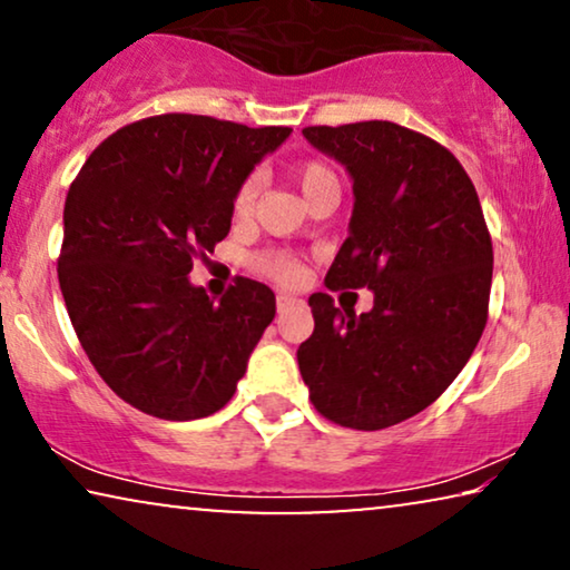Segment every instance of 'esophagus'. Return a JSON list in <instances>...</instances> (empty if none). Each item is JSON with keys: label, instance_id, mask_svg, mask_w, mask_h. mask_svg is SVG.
Masks as SVG:
<instances>
[{"label": "esophagus", "instance_id": "1", "mask_svg": "<svg viewBox=\"0 0 570 570\" xmlns=\"http://www.w3.org/2000/svg\"><path fill=\"white\" fill-rule=\"evenodd\" d=\"M298 298H293V295H287V293H279L277 295V311L279 314H283V311H287V308H293V306H298Z\"/></svg>", "mask_w": 570, "mask_h": 570}]
</instances>
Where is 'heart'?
I'll return each instance as SVG.
<instances>
[{"label":"heart","mask_w":570,"mask_h":570,"mask_svg":"<svg viewBox=\"0 0 570 570\" xmlns=\"http://www.w3.org/2000/svg\"><path fill=\"white\" fill-rule=\"evenodd\" d=\"M291 176H293V181L298 184V189L306 199L314 197L318 189H324V186L337 184L334 170L322 160L295 163V166L291 168ZM256 191H259V178H256L254 174L246 176L244 181L238 184L236 194H233V202H230L233 217H246L248 213H252ZM248 264H252L254 272L275 279V283H279V285H295L303 277V267H301L298 256H293L291 252H259L248 259Z\"/></svg>","instance_id":"b5f03b06"}]
</instances>
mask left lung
I'll use <instances>...</instances> for the list:
<instances>
[{"label": "left lung", "mask_w": 570, "mask_h": 570, "mask_svg": "<svg viewBox=\"0 0 570 570\" xmlns=\"http://www.w3.org/2000/svg\"><path fill=\"white\" fill-rule=\"evenodd\" d=\"M353 176L350 236L326 287H368L373 308L308 298L314 334L298 347L316 412L381 431L433 404L459 376L488 324L493 240L472 178L435 139L394 121L306 127Z\"/></svg>", "instance_id": "1"}]
</instances>
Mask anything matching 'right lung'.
<instances>
[{"label":"right lung","mask_w":570,"mask_h":570,"mask_svg":"<svg viewBox=\"0 0 570 570\" xmlns=\"http://www.w3.org/2000/svg\"><path fill=\"white\" fill-rule=\"evenodd\" d=\"M287 135L147 116L104 139L69 186L59 287L85 355L131 407L197 420L236 394L275 293L236 277L215 303L189 272L228 236L238 184Z\"/></svg>","instance_id":"right-lung-1"}]
</instances>
